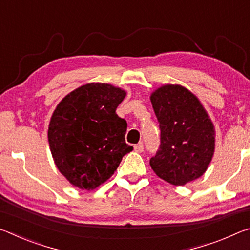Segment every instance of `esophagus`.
<instances>
[{"label":"esophagus","instance_id":"1","mask_svg":"<svg viewBox=\"0 0 250 250\" xmlns=\"http://www.w3.org/2000/svg\"><path fill=\"white\" fill-rule=\"evenodd\" d=\"M134 151L135 152H139V153H141L143 152V143L142 142H139L138 145L134 146Z\"/></svg>","mask_w":250,"mask_h":250}]
</instances>
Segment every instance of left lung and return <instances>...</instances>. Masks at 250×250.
I'll return each instance as SVG.
<instances>
[{"label": "left lung", "instance_id": "obj_1", "mask_svg": "<svg viewBox=\"0 0 250 250\" xmlns=\"http://www.w3.org/2000/svg\"><path fill=\"white\" fill-rule=\"evenodd\" d=\"M161 145L150 166L175 186L201 177L215 151V129L197 97L180 84H164L151 94Z\"/></svg>", "mask_w": 250, "mask_h": 250}]
</instances>
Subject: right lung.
<instances>
[{
  "label": "right lung",
  "mask_w": 250,
  "mask_h": 250,
  "mask_svg": "<svg viewBox=\"0 0 250 250\" xmlns=\"http://www.w3.org/2000/svg\"><path fill=\"white\" fill-rule=\"evenodd\" d=\"M125 97L121 88L91 83L71 91L55 109L48 126L50 152L76 188H98L133 150L125 140L126 121L116 113Z\"/></svg>",
  "instance_id": "add662e5"
}]
</instances>
